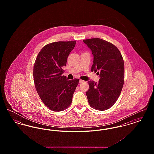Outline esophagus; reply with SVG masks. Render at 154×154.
<instances>
[{
    "label": "esophagus",
    "mask_w": 154,
    "mask_h": 154,
    "mask_svg": "<svg viewBox=\"0 0 154 154\" xmlns=\"http://www.w3.org/2000/svg\"><path fill=\"white\" fill-rule=\"evenodd\" d=\"M85 81L84 80H80V81H79V82L80 83V84H81V83H82V82H84Z\"/></svg>",
    "instance_id": "34e87169"
}]
</instances>
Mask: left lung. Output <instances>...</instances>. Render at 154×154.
Returning <instances> with one entry per match:
<instances>
[{"mask_svg":"<svg viewBox=\"0 0 154 154\" xmlns=\"http://www.w3.org/2000/svg\"><path fill=\"white\" fill-rule=\"evenodd\" d=\"M94 55L91 71L97 72L100 79L96 83L88 81L86 92L88 103L96 110L109 109L117 100L124 84V59L117 47L99 38L84 40Z\"/></svg>","mask_w":154,"mask_h":154,"instance_id":"8db88e82","label":"left lung"}]
</instances>
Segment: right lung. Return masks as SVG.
Here are the masks:
<instances>
[{
    "label": "right lung",
    "mask_w": 154,
    "mask_h": 154,
    "mask_svg": "<svg viewBox=\"0 0 154 154\" xmlns=\"http://www.w3.org/2000/svg\"><path fill=\"white\" fill-rule=\"evenodd\" d=\"M76 41L57 42L45 45L37 56L33 66V79L37 92L44 104L59 112L72 103L79 79L68 80L64 72L67 57Z\"/></svg>",
    "instance_id": "obj_1"
}]
</instances>
